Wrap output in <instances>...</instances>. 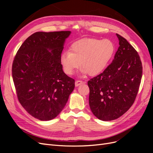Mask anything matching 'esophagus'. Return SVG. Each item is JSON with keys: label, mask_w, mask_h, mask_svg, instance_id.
<instances>
[{"label": "esophagus", "mask_w": 153, "mask_h": 153, "mask_svg": "<svg viewBox=\"0 0 153 153\" xmlns=\"http://www.w3.org/2000/svg\"><path fill=\"white\" fill-rule=\"evenodd\" d=\"M85 82L82 81V80H76V81H75V86L77 87V86H78V85H80V84H85Z\"/></svg>", "instance_id": "34e87169"}]
</instances>
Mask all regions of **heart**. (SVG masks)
<instances>
[{
	"mask_svg": "<svg viewBox=\"0 0 153 153\" xmlns=\"http://www.w3.org/2000/svg\"><path fill=\"white\" fill-rule=\"evenodd\" d=\"M69 50L70 52L65 51L60 58L64 72L71 75L82 64L83 73L96 76L107 67L114 55L115 47L108 39L84 38L73 42Z\"/></svg>",
	"mask_w": 153,
	"mask_h": 153,
	"instance_id": "1",
	"label": "heart"
}]
</instances>
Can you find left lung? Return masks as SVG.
Here are the masks:
<instances>
[{"label": "left lung", "mask_w": 153, "mask_h": 153, "mask_svg": "<svg viewBox=\"0 0 153 153\" xmlns=\"http://www.w3.org/2000/svg\"><path fill=\"white\" fill-rule=\"evenodd\" d=\"M119 47L112 62L88 81L92 112L101 121L116 119L135 101L142 76V65L136 50L116 34Z\"/></svg>", "instance_id": "1"}]
</instances>
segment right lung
Instances as JSON below:
<instances>
[{"label": "right lung", "instance_id": "add662e5", "mask_svg": "<svg viewBox=\"0 0 153 153\" xmlns=\"http://www.w3.org/2000/svg\"><path fill=\"white\" fill-rule=\"evenodd\" d=\"M70 33L36 32L23 43L14 58L12 76L18 100L41 121L56 117L75 88V80L64 73L60 62Z\"/></svg>", "mask_w": 153, "mask_h": 153}]
</instances>
